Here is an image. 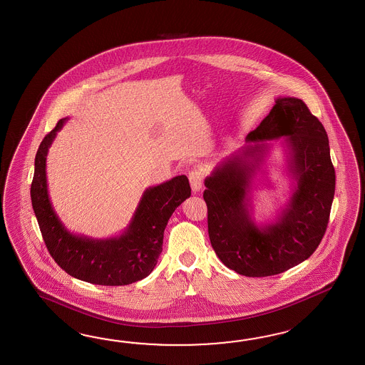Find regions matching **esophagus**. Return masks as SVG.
<instances>
[{
  "label": "esophagus",
  "mask_w": 365,
  "mask_h": 365,
  "mask_svg": "<svg viewBox=\"0 0 365 365\" xmlns=\"http://www.w3.org/2000/svg\"><path fill=\"white\" fill-rule=\"evenodd\" d=\"M202 178L204 176H202V173L200 170H192L189 173V182H190V187H192L193 193H197V192L201 190V187H202Z\"/></svg>",
  "instance_id": "esophagus-1"
}]
</instances>
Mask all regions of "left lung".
<instances>
[{"mask_svg":"<svg viewBox=\"0 0 365 365\" xmlns=\"http://www.w3.org/2000/svg\"><path fill=\"white\" fill-rule=\"evenodd\" d=\"M283 138L294 189L277 220L257 225L252 185L271 148ZM247 145L205 178L207 229L212 248L227 268L247 277H267L305 262L322 240L335 193L327 133L296 97H279L246 138Z\"/></svg>","mask_w":365,"mask_h":365,"instance_id":"8db88e82","label":"left lung"}]
</instances>
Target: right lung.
I'll list each match as a JSON object with an SVG mask.
<instances>
[{"mask_svg": "<svg viewBox=\"0 0 365 365\" xmlns=\"http://www.w3.org/2000/svg\"><path fill=\"white\" fill-rule=\"evenodd\" d=\"M68 118L44 136L35 156L31 204L52 259L72 277L96 285L119 287L147 277L163 251L164 230L170 215L190 197L185 175L145 189L128 227L106 239L78 235L63 225L48 195L46 161L48 148Z\"/></svg>", "mask_w": 365, "mask_h": 365, "instance_id": "obj_1", "label": "right lung"}]
</instances>
